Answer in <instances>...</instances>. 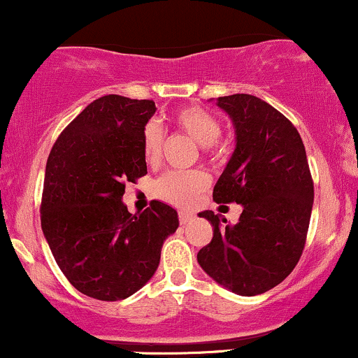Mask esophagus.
Here are the masks:
<instances>
[{"label":"esophagus","instance_id":"esophagus-1","mask_svg":"<svg viewBox=\"0 0 358 358\" xmlns=\"http://www.w3.org/2000/svg\"><path fill=\"white\" fill-rule=\"evenodd\" d=\"M178 219H180V224H187V222H190L192 214H188V212H180Z\"/></svg>","mask_w":358,"mask_h":358}]
</instances>
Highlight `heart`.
<instances>
[{"label": "heart", "mask_w": 358, "mask_h": 358, "mask_svg": "<svg viewBox=\"0 0 358 358\" xmlns=\"http://www.w3.org/2000/svg\"><path fill=\"white\" fill-rule=\"evenodd\" d=\"M173 124L188 134L200 146L207 148L210 155H217L215 141L221 136V124L207 110L200 107H185L173 113ZM161 129L156 124H148L143 132V156L149 164L156 163L161 156ZM209 185V178L203 171L171 170L159 176L155 183L156 197L171 206L187 207L197 199L200 192Z\"/></svg>", "instance_id": "b5f03b06"}]
</instances>
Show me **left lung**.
I'll return each instance as SVG.
<instances>
[{
    "mask_svg": "<svg viewBox=\"0 0 358 358\" xmlns=\"http://www.w3.org/2000/svg\"><path fill=\"white\" fill-rule=\"evenodd\" d=\"M217 107L233 120L236 149L212 197L241 203L243 212L233 226H221L212 210L200 212L214 236L197 260L231 292L257 296L280 284L299 262L314 200L311 171L299 132L272 105L236 93L219 96Z\"/></svg>",
    "mask_w": 358,
    "mask_h": 358,
    "instance_id": "obj_1",
    "label": "left lung"
}]
</instances>
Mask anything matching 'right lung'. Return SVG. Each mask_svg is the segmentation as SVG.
I'll use <instances>...</instances> for the list:
<instances>
[{"instance_id": "1", "label": "right lung", "mask_w": 358, "mask_h": 358, "mask_svg": "<svg viewBox=\"0 0 358 358\" xmlns=\"http://www.w3.org/2000/svg\"><path fill=\"white\" fill-rule=\"evenodd\" d=\"M152 100L105 95L92 101L50 149L41 222L74 289L98 301L132 296L152 277L178 214L152 200L143 214L122 202L125 183L148 173L143 132Z\"/></svg>"}]
</instances>
